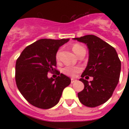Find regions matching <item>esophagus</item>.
Returning <instances> with one entry per match:
<instances>
[{
	"label": "esophagus",
	"instance_id": "34e87169",
	"mask_svg": "<svg viewBox=\"0 0 129 129\" xmlns=\"http://www.w3.org/2000/svg\"><path fill=\"white\" fill-rule=\"evenodd\" d=\"M75 81H77V79H75V78L71 79V83H72V84L75 83Z\"/></svg>",
	"mask_w": 129,
	"mask_h": 129
}]
</instances>
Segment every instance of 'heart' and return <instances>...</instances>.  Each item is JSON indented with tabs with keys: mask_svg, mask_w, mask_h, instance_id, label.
Listing matches in <instances>:
<instances>
[{
	"mask_svg": "<svg viewBox=\"0 0 129 129\" xmlns=\"http://www.w3.org/2000/svg\"><path fill=\"white\" fill-rule=\"evenodd\" d=\"M83 49H84V48L81 45H79V44H75L73 46V51L76 55H77L79 53V52L81 50H83ZM60 54H61V51L59 50L57 52V53H56V59H59ZM80 71H81V68L79 67V66H67V67H65L62 70V72H63V73L64 75L70 76V77H75Z\"/></svg>",
	"mask_w": 129,
	"mask_h": 129,
	"instance_id": "b5f03b06",
	"label": "heart"
}]
</instances>
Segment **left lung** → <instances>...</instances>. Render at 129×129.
I'll use <instances>...</instances> for the list:
<instances>
[{
	"instance_id": "left-lung-1",
	"label": "left lung",
	"mask_w": 129,
	"mask_h": 129,
	"mask_svg": "<svg viewBox=\"0 0 129 129\" xmlns=\"http://www.w3.org/2000/svg\"><path fill=\"white\" fill-rule=\"evenodd\" d=\"M84 43L88 49V61L79 81L84 90L77 94L80 102L88 107H96L107 102L119 82L121 61L115 49L95 35L74 38ZM92 76L88 82L84 77Z\"/></svg>"
}]
</instances>
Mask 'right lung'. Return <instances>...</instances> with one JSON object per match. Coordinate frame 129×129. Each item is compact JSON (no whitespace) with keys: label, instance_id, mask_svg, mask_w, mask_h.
I'll use <instances>...</instances> for the list:
<instances>
[{"label":"right lung","instance_id":"1","mask_svg":"<svg viewBox=\"0 0 129 129\" xmlns=\"http://www.w3.org/2000/svg\"><path fill=\"white\" fill-rule=\"evenodd\" d=\"M70 39L37 41L25 48L16 63V83L24 98L32 105L48 109L56 105L63 90L69 86L70 79L59 71L56 79L49 78L54 72L59 48Z\"/></svg>","mask_w":129,"mask_h":129}]
</instances>
